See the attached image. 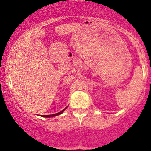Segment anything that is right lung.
<instances>
[{
  "label": "right lung",
  "mask_w": 151,
  "mask_h": 151,
  "mask_svg": "<svg viewBox=\"0 0 151 151\" xmlns=\"http://www.w3.org/2000/svg\"><path fill=\"white\" fill-rule=\"evenodd\" d=\"M68 107V106L66 107V108L65 109H63V111H61L60 112H59V113H55V114H53V115H40V116H42V117H55V116H57V115H60V114H62V113H63V112H64V111L66 109H67Z\"/></svg>",
  "instance_id": "right-lung-1"
}]
</instances>
